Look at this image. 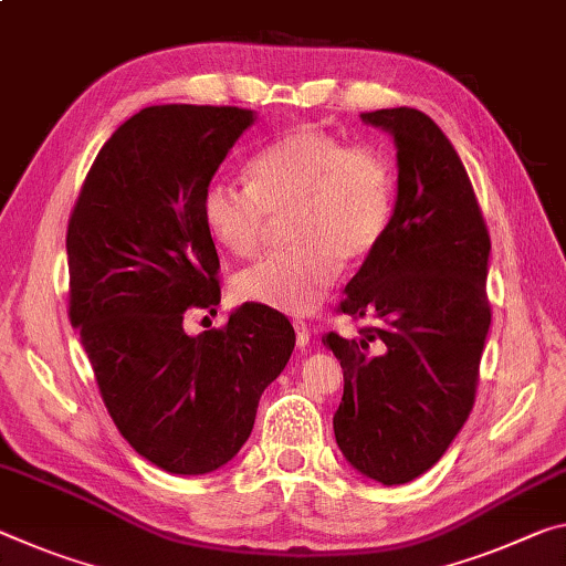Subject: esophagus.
Returning a JSON list of instances; mask_svg holds the SVG:
<instances>
[{"label":"esophagus","instance_id":"esophagus-1","mask_svg":"<svg viewBox=\"0 0 566 566\" xmlns=\"http://www.w3.org/2000/svg\"><path fill=\"white\" fill-rule=\"evenodd\" d=\"M294 329H297V347H307L310 339H312V332L307 327V322L294 319Z\"/></svg>","mask_w":566,"mask_h":566}]
</instances>
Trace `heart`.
Segmentation results:
<instances>
[{
	"mask_svg": "<svg viewBox=\"0 0 566 566\" xmlns=\"http://www.w3.org/2000/svg\"><path fill=\"white\" fill-rule=\"evenodd\" d=\"M249 186L213 181L201 193L211 239L237 256L264 247L274 219H286L290 249L234 276V297L304 315L315 310L339 266L365 262L388 234L396 211V168L382 150L297 125L251 156Z\"/></svg>",
	"mask_w": 566,
	"mask_h": 566,
	"instance_id": "obj_1",
	"label": "heart"
}]
</instances>
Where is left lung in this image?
<instances>
[{"label": "left lung", "instance_id": "left-lung-1", "mask_svg": "<svg viewBox=\"0 0 566 566\" xmlns=\"http://www.w3.org/2000/svg\"><path fill=\"white\" fill-rule=\"evenodd\" d=\"M398 146V201L337 312L375 319L360 339L322 337L343 365L335 438L345 459L385 486L426 473L476 400L491 304V239L459 154L416 107L363 113Z\"/></svg>", "mask_w": 566, "mask_h": 566}]
</instances>
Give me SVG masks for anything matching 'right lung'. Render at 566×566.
<instances>
[{
    "label": "right lung",
    "instance_id": "right-lung-1",
    "mask_svg": "<svg viewBox=\"0 0 566 566\" xmlns=\"http://www.w3.org/2000/svg\"><path fill=\"white\" fill-rule=\"evenodd\" d=\"M251 123L234 105L143 107L95 156L67 223V317L105 408L143 459L184 476L234 459L294 349L290 319L256 304L184 332L186 312L221 302L201 193Z\"/></svg>",
    "mask_w": 566,
    "mask_h": 566
}]
</instances>
